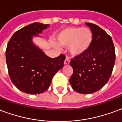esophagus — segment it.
<instances>
[{
	"mask_svg": "<svg viewBox=\"0 0 122 122\" xmlns=\"http://www.w3.org/2000/svg\"><path fill=\"white\" fill-rule=\"evenodd\" d=\"M70 59H69L68 58H66L65 59L64 62V65H68V64H70Z\"/></svg>",
	"mask_w": 122,
	"mask_h": 122,
	"instance_id": "obj_1",
	"label": "esophagus"
}]
</instances>
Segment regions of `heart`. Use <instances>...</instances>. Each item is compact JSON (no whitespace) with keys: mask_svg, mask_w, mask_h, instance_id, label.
<instances>
[{"mask_svg":"<svg viewBox=\"0 0 122 122\" xmlns=\"http://www.w3.org/2000/svg\"><path fill=\"white\" fill-rule=\"evenodd\" d=\"M58 43L62 46H69L68 50L72 56L78 57L86 54L92 45L94 35L86 27H68L60 31L57 35ZM55 47L58 45L53 43Z\"/></svg>","mask_w":122,"mask_h":122,"instance_id":"b5f03b06","label":"heart"}]
</instances>
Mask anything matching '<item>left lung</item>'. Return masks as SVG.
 Wrapping results in <instances>:
<instances>
[{"label": "left lung", "instance_id": "left-lung-1", "mask_svg": "<svg viewBox=\"0 0 122 122\" xmlns=\"http://www.w3.org/2000/svg\"><path fill=\"white\" fill-rule=\"evenodd\" d=\"M93 32L90 49L70 62L73 73L70 79L73 89L80 94H92L100 90L110 79L115 62L112 40L96 25L86 23Z\"/></svg>", "mask_w": 122, "mask_h": 122}]
</instances>
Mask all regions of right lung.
Returning <instances> with one entry per match:
<instances>
[{"instance_id":"right-lung-1","label":"right lung","mask_w":122,"mask_h":122,"mask_svg":"<svg viewBox=\"0 0 122 122\" xmlns=\"http://www.w3.org/2000/svg\"><path fill=\"white\" fill-rule=\"evenodd\" d=\"M50 25L33 23L14 33L6 51L10 79L18 89L28 94L43 93L49 88L52 77L64 66V55L50 58L34 44V37Z\"/></svg>"}]
</instances>
